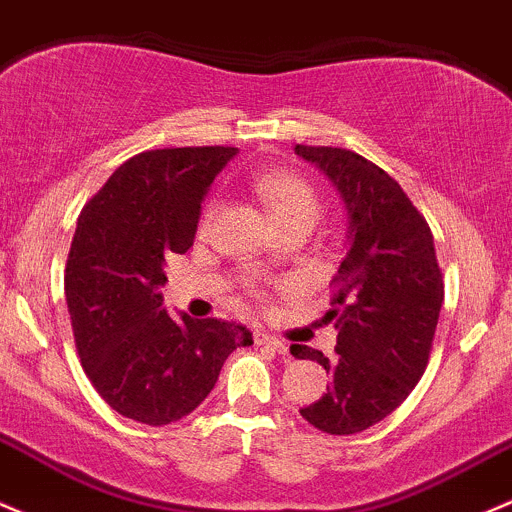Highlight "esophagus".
Here are the masks:
<instances>
[{"mask_svg": "<svg viewBox=\"0 0 512 512\" xmlns=\"http://www.w3.org/2000/svg\"><path fill=\"white\" fill-rule=\"evenodd\" d=\"M255 341L260 343V346H267V348H272V351H277V353H289V346L284 341H279L277 336H270V333H262V331H257L255 333Z\"/></svg>", "mask_w": 512, "mask_h": 512, "instance_id": "esophagus-1", "label": "esophagus"}]
</instances>
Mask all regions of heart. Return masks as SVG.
I'll list each match as a JSON object with an SVG mask.
<instances>
[{
    "mask_svg": "<svg viewBox=\"0 0 512 512\" xmlns=\"http://www.w3.org/2000/svg\"><path fill=\"white\" fill-rule=\"evenodd\" d=\"M255 188L257 196L270 208L277 228L289 223L314 225L316 218H319L321 203L314 186L301 179V176L292 174V171H265L262 176H257ZM215 211H218V203H211L206 208V215H203V225L211 223Z\"/></svg>",
    "mask_w": 512,
    "mask_h": 512,
    "instance_id": "heart-1",
    "label": "heart"
}]
</instances>
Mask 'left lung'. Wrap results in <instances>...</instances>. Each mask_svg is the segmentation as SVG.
<instances>
[{
    "label": "left lung",
    "mask_w": 512,
    "mask_h": 512,
    "mask_svg": "<svg viewBox=\"0 0 512 512\" xmlns=\"http://www.w3.org/2000/svg\"><path fill=\"white\" fill-rule=\"evenodd\" d=\"M294 152L324 171L348 211V250L324 316L338 331L336 358L292 346L324 365L331 385L299 412L326 434H358L395 412L424 375L444 279L427 220L387 171L348 149Z\"/></svg>",
    "instance_id": "obj_1"
}]
</instances>
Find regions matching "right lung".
<instances>
[{"mask_svg":"<svg viewBox=\"0 0 512 512\" xmlns=\"http://www.w3.org/2000/svg\"><path fill=\"white\" fill-rule=\"evenodd\" d=\"M235 147L152 149L127 159L78 215L66 301L80 363L102 400L134 422L186 417L225 358L250 346L245 326L174 316L161 306L164 257L196 238L201 203Z\"/></svg>","mask_w":512,"mask_h":512,"instance_id":"right-lung-1","label":"right lung"}]
</instances>
